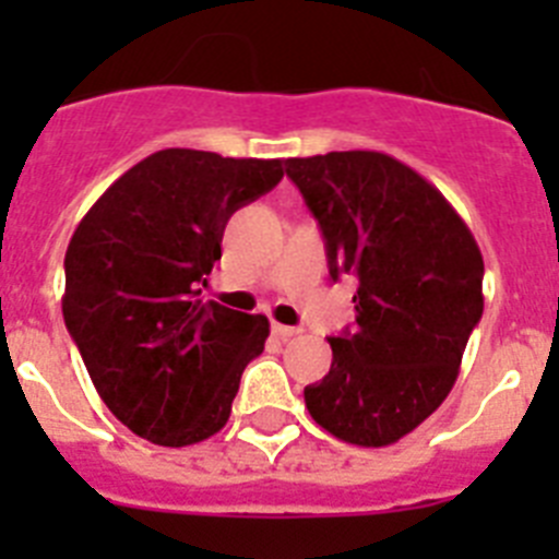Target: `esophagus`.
Instances as JSON below:
<instances>
[{
    "instance_id": "1",
    "label": "esophagus",
    "mask_w": 559,
    "mask_h": 559,
    "mask_svg": "<svg viewBox=\"0 0 559 559\" xmlns=\"http://www.w3.org/2000/svg\"><path fill=\"white\" fill-rule=\"evenodd\" d=\"M271 333H274L276 338L288 341V338H294V335H299V333H302V330H299V328H288V324H280V322H274V324H271Z\"/></svg>"
}]
</instances>
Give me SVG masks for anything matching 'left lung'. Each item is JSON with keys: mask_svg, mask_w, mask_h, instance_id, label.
<instances>
[{"mask_svg": "<svg viewBox=\"0 0 559 559\" xmlns=\"http://www.w3.org/2000/svg\"><path fill=\"white\" fill-rule=\"evenodd\" d=\"M328 246L330 276H358L355 330L305 389L310 417L341 442L392 445L456 383L484 310V260L459 212L417 170L378 151L285 162Z\"/></svg>", "mask_w": 559, "mask_h": 559, "instance_id": "left-lung-1", "label": "left lung"}]
</instances>
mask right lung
I'll return each instance as SVG.
<instances>
[{
    "label": "right lung",
    "instance_id": "obj_1",
    "mask_svg": "<svg viewBox=\"0 0 559 559\" xmlns=\"http://www.w3.org/2000/svg\"><path fill=\"white\" fill-rule=\"evenodd\" d=\"M283 159L167 147L122 173L69 240L63 322L108 412L153 445L226 426L269 319L201 299L231 212L283 179Z\"/></svg>",
    "mask_w": 559,
    "mask_h": 559
}]
</instances>
